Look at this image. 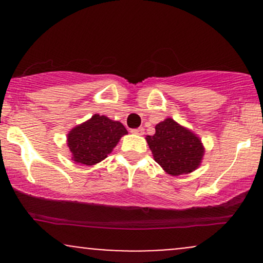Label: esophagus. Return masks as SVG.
I'll use <instances>...</instances> for the list:
<instances>
[{
	"mask_svg": "<svg viewBox=\"0 0 263 263\" xmlns=\"http://www.w3.org/2000/svg\"><path fill=\"white\" fill-rule=\"evenodd\" d=\"M131 132H132V134H135V135H143L144 134V128L143 127L134 128V129H131Z\"/></svg>",
	"mask_w": 263,
	"mask_h": 263,
	"instance_id": "1",
	"label": "esophagus"
}]
</instances>
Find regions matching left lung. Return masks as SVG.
I'll return each instance as SVG.
<instances>
[{"instance_id": "left-lung-1", "label": "left lung", "mask_w": 263, "mask_h": 263, "mask_svg": "<svg viewBox=\"0 0 263 263\" xmlns=\"http://www.w3.org/2000/svg\"><path fill=\"white\" fill-rule=\"evenodd\" d=\"M146 140L155 161L171 176L195 171L203 159L204 146L200 138L173 119L156 125V134L147 136Z\"/></svg>"}]
</instances>
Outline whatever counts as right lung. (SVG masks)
<instances>
[{
    "label": "right lung",
    "mask_w": 263,
    "mask_h": 263,
    "mask_svg": "<svg viewBox=\"0 0 263 263\" xmlns=\"http://www.w3.org/2000/svg\"><path fill=\"white\" fill-rule=\"evenodd\" d=\"M127 129L119 121L95 114L90 120L75 126L68 134L71 159L84 165H93L105 159Z\"/></svg>",
    "instance_id": "right-lung-1"
}]
</instances>
